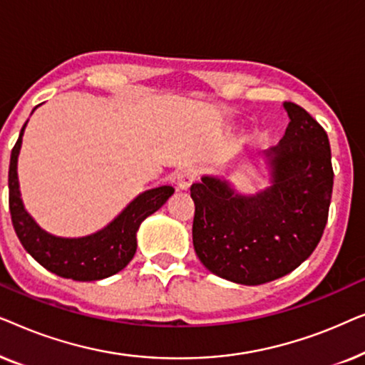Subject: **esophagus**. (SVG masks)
Returning a JSON list of instances; mask_svg holds the SVG:
<instances>
[{
  "instance_id": "1",
  "label": "esophagus",
  "mask_w": 365,
  "mask_h": 365,
  "mask_svg": "<svg viewBox=\"0 0 365 365\" xmlns=\"http://www.w3.org/2000/svg\"><path fill=\"white\" fill-rule=\"evenodd\" d=\"M196 179V171L192 168H181L176 174V181L179 189H187Z\"/></svg>"
}]
</instances>
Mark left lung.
<instances>
[{
	"instance_id": "1",
	"label": "left lung",
	"mask_w": 365,
	"mask_h": 365,
	"mask_svg": "<svg viewBox=\"0 0 365 365\" xmlns=\"http://www.w3.org/2000/svg\"><path fill=\"white\" fill-rule=\"evenodd\" d=\"M284 109L286 134L267 153L271 186L254 196L212 176L191 186L199 261L244 286L292 272L314 252L327 224L334 186L327 133L296 103H284Z\"/></svg>"
}]
</instances>
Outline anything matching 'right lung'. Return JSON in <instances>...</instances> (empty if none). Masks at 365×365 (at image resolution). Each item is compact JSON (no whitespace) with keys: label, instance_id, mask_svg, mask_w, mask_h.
I'll list each match as a JSON object with an SVG mask.
<instances>
[{"label":"right lung","instance_id":"obj_1","mask_svg":"<svg viewBox=\"0 0 365 365\" xmlns=\"http://www.w3.org/2000/svg\"><path fill=\"white\" fill-rule=\"evenodd\" d=\"M24 126L11 151L8 173L9 212L19 242L44 269L59 277L99 281L119 272L136 252V232L141 222L173 196L174 189L161 186L139 194L111 224L91 236L78 239L51 236L34 222L19 197L16 164Z\"/></svg>","mask_w":365,"mask_h":365}]
</instances>
